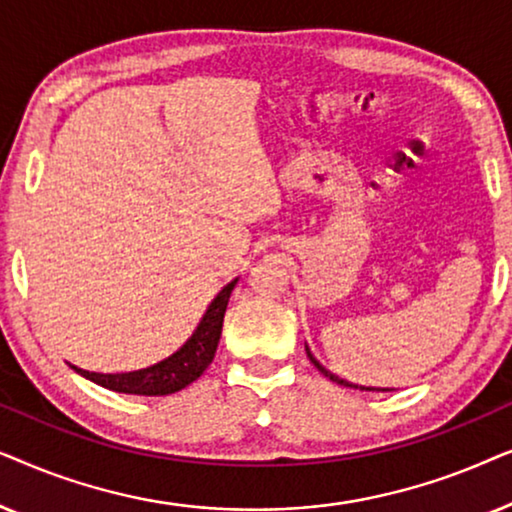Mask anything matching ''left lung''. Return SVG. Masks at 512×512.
Returning a JSON list of instances; mask_svg holds the SVG:
<instances>
[{
	"label": "left lung",
	"mask_w": 512,
	"mask_h": 512,
	"mask_svg": "<svg viewBox=\"0 0 512 512\" xmlns=\"http://www.w3.org/2000/svg\"><path fill=\"white\" fill-rule=\"evenodd\" d=\"M305 349H307V356H310V361L314 363V366H317V370H321V373H324L326 377H328V380H331V382H335V384H342V387H352V389H366V391H389V389H373V387H359V384H352V382H347V380H342V377H338V375H333L331 373V370H326L324 366H321V363L317 361V359H314V356H312V352H310V347H307L305 345Z\"/></svg>",
	"instance_id": "8db88e82"
}]
</instances>
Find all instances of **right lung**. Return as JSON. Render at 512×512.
Wrapping results in <instances>:
<instances>
[{
	"instance_id": "add662e5",
	"label": "right lung",
	"mask_w": 512,
	"mask_h": 512,
	"mask_svg": "<svg viewBox=\"0 0 512 512\" xmlns=\"http://www.w3.org/2000/svg\"><path fill=\"white\" fill-rule=\"evenodd\" d=\"M235 284L237 277L216 293V298L209 303L205 314H202L200 324L195 326L193 335L177 349V352L170 354L163 361L153 363L149 368L130 370V373H90V370L72 366V363H69V366H72L81 377H86V380L100 384L104 389L118 391V394L167 396L174 394V391H181L191 382L198 380V377L207 370L209 363H212L216 347H219L223 314H226L230 293H233Z\"/></svg>"
}]
</instances>
